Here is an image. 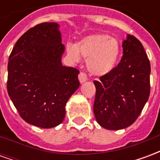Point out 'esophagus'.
I'll list each match as a JSON object with an SVG mask.
<instances>
[{"label": "esophagus", "instance_id": "1", "mask_svg": "<svg viewBox=\"0 0 160 160\" xmlns=\"http://www.w3.org/2000/svg\"><path fill=\"white\" fill-rule=\"evenodd\" d=\"M79 80H80V83H83L85 81L87 80V73H84V72H80L79 74Z\"/></svg>", "mask_w": 160, "mask_h": 160}]
</instances>
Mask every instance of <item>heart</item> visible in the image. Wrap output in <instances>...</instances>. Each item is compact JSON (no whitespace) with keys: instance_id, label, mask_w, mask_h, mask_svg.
<instances>
[{"instance_id":"b5f03b06","label":"heart","mask_w":160,"mask_h":160,"mask_svg":"<svg viewBox=\"0 0 160 160\" xmlns=\"http://www.w3.org/2000/svg\"><path fill=\"white\" fill-rule=\"evenodd\" d=\"M68 55L73 61L80 60V54L87 58V68L91 73L103 75L113 69L119 56V43L108 35H93L86 38L76 46L67 45Z\"/></svg>"}]
</instances>
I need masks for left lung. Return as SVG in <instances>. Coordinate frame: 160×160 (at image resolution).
I'll return each instance as SVG.
<instances>
[{
    "instance_id": "8db88e82",
    "label": "left lung",
    "mask_w": 160,
    "mask_h": 160,
    "mask_svg": "<svg viewBox=\"0 0 160 160\" xmlns=\"http://www.w3.org/2000/svg\"><path fill=\"white\" fill-rule=\"evenodd\" d=\"M122 49L118 66L94 80V115L99 125L110 130L134 123L150 95L151 66L141 42L128 35Z\"/></svg>"
}]
</instances>
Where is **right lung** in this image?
Masks as SVG:
<instances>
[{"label": "right lung", "instance_id": "add662e5", "mask_svg": "<svg viewBox=\"0 0 160 160\" xmlns=\"http://www.w3.org/2000/svg\"><path fill=\"white\" fill-rule=\"evenodd\" d=\"M58 26L45 22L30 28L8 64L9 97L23 120L42 128L62 122L66 103L80 87V71L61 62L64 45Z\"/></svg>", "mask_w": 160, "mask_h": 160}]
</instances>
